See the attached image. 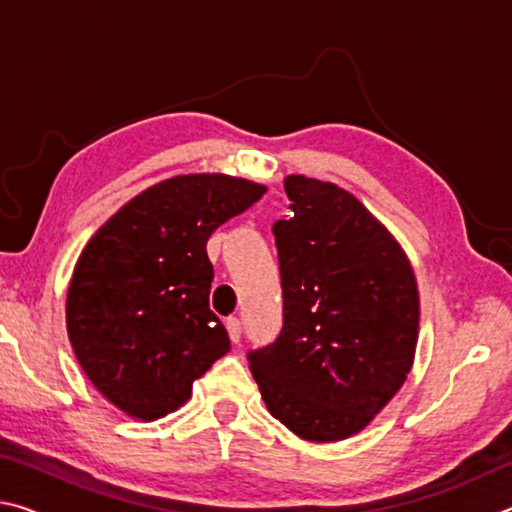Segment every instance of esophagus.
<instances>
[{
	"label": "esophagus",
	"mask_w": 512,
	"mask_h": 512,
	"mask_svg": "<svg viewBox=\"0 0 512 512\" xmlns=\"http://www.w3.org/2000/svg\"><path fill=\"white\" fill-rule=\"evenodd\" d=\"M225 329H228L230 341L239 343V339H241V320L239 318H228V320H225Z\"/></svg>",
	"instance_id": "obj_1"
}]
</instances>
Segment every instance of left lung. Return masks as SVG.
<instances>
[{"label":"left lung","mask_w":512,"mask_h":512,"mask_svg":"<svg viewBox=\"0 0 512 512\" xmlns=\"http://www.w3.org/2000/svg\"><path fill=\"white\" fill-rule=\"evenodd\" d=\"M293 216L273 225L284 323L248 354L266 409L296 436L336 443L366 429L411 372L420 327L409 257L357 196L284 178Z\"/></svg>","instance_id":"obj_1"}]
</instances>
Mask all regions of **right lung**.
I'll return each instance as SVG.
<instances>
[{
	"label": "right lung",
	"instance_id": "right-lung-1",
	"mask_svg": "<svg viewBox=\"0 0 512 512\" xmlns=\"http://www.w3.org/2000/svg\"><path fill=\"white\" fill-rule=\"evenodd\" d=\"M266 187L225 173H187L144 189L94 232L67 289V334L94 388L151 422L192 397L230 350L210 309L207 239Z\"/></svg>",
	"mask_w": 512,
	"mask_h": 512
}]
</instances>
